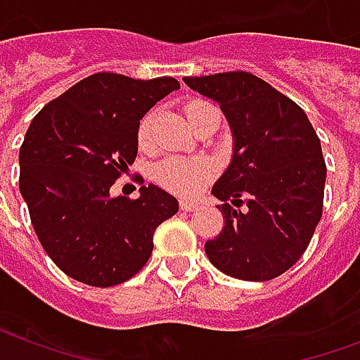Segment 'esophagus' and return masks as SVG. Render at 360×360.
<instances>
[{"mask_svg":"<svg viewBox=\"0 0 360 360\" xmlns=\"http://www.w3.org/2000/svg\"><path fill=\"white\" fill-rule=\"evenodd\" d=\"M179 208L183 212H195V210H198V204H196V202H188V200H181Z\"/></svg>","mask_w":360,"mask_h":360,"instance_id":"esophagus-1","label":"esophagus"}]
</instances>
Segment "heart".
Wrapping results in <instances>:
<instances>
[{"label":"heart","mask_w":360,"mask_h":360,"mask_svg":"<svg viewBox=\"0 0 360 360\" xmlns=\"http://www.w3.org/2000/svg\"><path fill=\"white\" fill-rule=\"evenodd\" d=\"M206 108H212L208 102H193L187 105V117L191 123H195L198 115ZM156 121V111H148L139 123L136 131V141L142 148H148L152 142V129ZM218 173V164L210 156H195V158H183V156H167L160 160L154 165V181L160 187L169 191L173 195L179 196H193L200 188L216 177Z\"/></svg>","instance_id":"b5f03b06"}]
</instances>
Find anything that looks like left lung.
<instances>
[{
  "label": "left lung",
  "mask_w": 360,
  "mask_h": 360,
  "mask_svg": "<svg viewBox=\"0 0 360 360\" xmlns=\"http://www.w3.org/2000/svg\"><path fill=\"white\" fill-rule=\"evenodd\" d=\"M185 82L219 103L235 141L231 164L212 187L224 229L204 250L231 278H278L302 257L322 218L326 162L316 131L291 98L257 75L229 71Z\"/></svg>",
  "instance_id": "left-lung-1"
}]
</instances>
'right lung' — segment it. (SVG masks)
Here are the masks:
<instances>
[{
  "mask_svg": "<svg viewBox=\"0 0 360 360\" xmlns=\"http://www.w3.org/2000/svg\"><path fill=\"white\" fill-rule=\"evenodd\" d=\"M177 89L172 77L96 73L32 119L19 152L20 195L44 250L69 278L94 287L133 278L148 262L156 227L179 210L156 185L134 200L110 196L136 158L144 113Z\"/></svg>",
  "mask_w": 360,
  "mask_h": 360,
  "instance_id": "obj_1",
  "label": "right lung"
}]
</instances>
